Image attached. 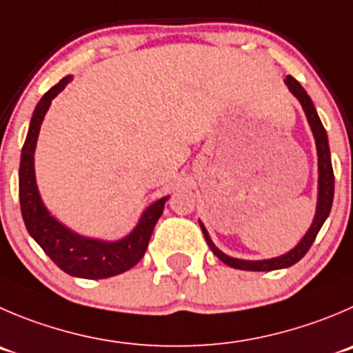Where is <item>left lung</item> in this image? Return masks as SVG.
Masks as SVG:
<instances>
[{"instance_id":"left-lung-1","label":"left lung","mask_w":353,"mask_h":353,"mask_svg":"<svg viewBox=\"0 0 353 353\" xmlns=\"http://www.w3.org/2000/svg\"><path fill=\"white\" fill-rule=\"evenodd\" d=\"M288 88L291 90L294 97L300 100L301 107L305 110V116H307L308 123H310V128L314 132L315 143H317V156H319V203H317V213H315L314 223H312L310 230L307 232V236L301 239V243L298 244L294 250H291L290 253L283 254L279 258H272V260H261V261H246V260H237V258H230L227 254L221 253L220 250L214 248V244L211 243L210 236H208L204 225L201 223V229H203L204 239H206L208 246L211 248L214 254L223 261L225 265H229L232 268H239V270H254V272H263V270H277V268H286L294 265L296 261H300L301 258L307 254V251L310 250V246L314 244L315 237H317L319 230H321L322 223L325 221L327 214H330L331 206H333V197H334V173H333V164H331V154H330V143H327V135H325V130L322 126L321 119H319L317 112H315V107L312 103L310 97L307 95V92L303 90V86L293 78V76H288L286 78Z\"/></svg>"}]
</instances>
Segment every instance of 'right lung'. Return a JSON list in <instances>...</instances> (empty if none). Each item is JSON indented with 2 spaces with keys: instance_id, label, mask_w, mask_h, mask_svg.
<instances>
[{
  "instance_id": "obj_1",
  "label": "right lung",
  "mask_w": 353,
  "mask_h": 353,
  "mask_svg": "<svg viewBox=\"0 0 353 353\" xmlns=\"http://www.w3.org/2000/svg\"><path fill=\"white\" fill-rule=\"evenodd\" d=\"M70 76L60 79L53 88L43 95L32 114L31 126H29L28 139L22 147L19 171V197L20 211H22L26 229L31 234L32 239L43 248L46 254L52 258L53 263L62 268L65 274L83 279H105L112 275L123 274L135 267L142 260L150 236L156 227L157 220L163 214L164 203L168 197L156 201L149 210L143 213L142 220L137 225V229L117 243H102V241L86 239L70 232L63 225L46 211L43 206L41 197L38 194L34 179V149L38 140L39 126L48 110L52 99H55L67 83Z\"/></svg>"
}]
</instances>
